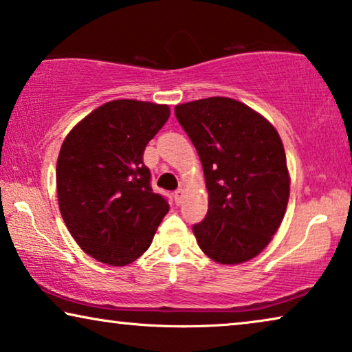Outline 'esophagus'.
<instances>
[{
	"label": "esophagus",
	"mask_w": 352,
	"mask_h": 352,
	"mask_svg": "<svg viewBox=\"0 0 352 352\" xmlns=\"http://www.w3.org/2000/svg\"><path fill=\"white\" fill-rule=\"evenodd\" d=\"M183 196H185V190H177L175 192H174V199H175V202L177 204H182V201H183Z\"/></svg>",
	"instance_id": "esophagus-1"
}]
</instances>
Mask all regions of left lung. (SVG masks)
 <instances>
[{"instance_id":"1","label":"left lung","mask_w":352,"mask_h":352,"mask_svg":"<svg viewBox=\"0 0 352 352\" xmlns=\"http://www.w3.org/2000/svg\"><path fill=\"white\" fill-rule=\"evenodd\" d=\"M204 167L208 212L192 228L210 259L237 265L272 242L285 218L291 177L281 138L265 117L232 98L175 106Z\"/></svg>"}]
</instances>
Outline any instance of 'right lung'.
Returning a JSON list of instances; mask_svg holds the SVG:
<instances>
[{
	"label": "right lung",
	"instance_id": "obj_1",
	"mask_svg": "<svg viewBox=\"0 0 352 352\" xmlns=\"http://www.w3.org/2000/svg\"><path fill=\"white\" fill-rule=\"evenodd\" d=\"M170 117L167 104L109 101L82 118L63 140L56 192L66 228L88 256L107 265L140 258L169 212L150 186L142 156Z\"/></svg>",
	"mask_w": 352,
	"mask_h": 352
}]
</instances>
